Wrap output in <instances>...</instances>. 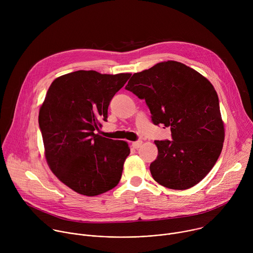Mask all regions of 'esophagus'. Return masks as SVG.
I'll list each match as a JSON object with an SVG mask.
<instances>
[{
	"label": "esophagus",
	"instance_id": "1",
	"mask_svg": "<svg viewBox=\"0 0 253 253\" xmlns=\"http://www.w3.org/2000/svg\"><path fill=\"white\" fill-rule=\"evenodd\" d=\"M132 145H133V147H134L135 149H138V148L142 145V141H141V140L135 141V142H133V143H132Z\"/></svg>",
	"mask_w": 253,
	"mask_h": 253
}]
</instances>
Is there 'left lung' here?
<instances>
[{"instance_id": "obj_1", "label": "left lung", "mask_w": 253, "mask_h": 253, "mask_svg": "<svg viewBox=\"0 0 253 253\" xmlns=\"http://www.w3.org/2000/svg\"><path fill=\"white\" fill-rule=\"evenodd\" d=\"M148 106L154 125L170 127L172 140L154 141L158 156L150 172L159 184L188 189L209 173L223 146L219 100L197 71L176 61L135 73L125 87Z\"/></svg>"}]
</instances>
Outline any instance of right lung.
Masks as SVG:
<instances>
[{
    "label": "right lung",
    "mask_w": 253,
    "mask_h": 253,
    "mask_svg": "<svg viewBox=\"0 0 253 253\" xmlns=\"http://www.w3.org/2000/svg\"><path fill=\"white\" fill-rule=\"evenodd\" d=\"M130 76L80 70L54 80L47 92L39 112L46 159L53 173L77 193L99 195L120 181L128 144L96 132Z\"/></svg>",
    "instance_id": "add662e5"
}]
</instances>
